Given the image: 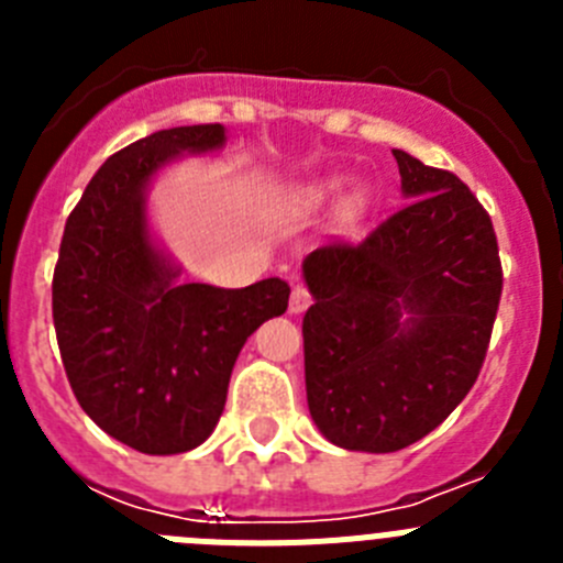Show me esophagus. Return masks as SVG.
I'll use <instances>...</instances> for the list:
<instances>
[{"instance_id": "obj_1", "label": "esophagus", "mask_w": 563, "mask_h": 563, "mask_svg": "<svg viewBox=\"0 0 563 563\" xmlns=\"http://www.w3.org/2000/svg\"><path fill=\"white\" fill-rule=\"evenodd\" d=\"M310 307V290L305 285H296L290 292V312H305Z\"/></svg>"}]
</instances>
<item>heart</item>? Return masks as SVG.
Listing matches in <instances>:
<instances>
[{
	"label": "heart",
	"instance_id": "heart-1",
	"mask_svg": "<svg viewBox=\"0 0 563 563\" xmlns=\"http://www.w3.org/2000/svg\"><path fill=\"white\" fill-rule=\"evenodd\" d=\"M324 200H327V188L324 186H310V188H305V191L296 194L292 206H296L301 213H310V211H316V208L324 206Z\"/></svg>",
	"mask_w": 563,
	"mask_h": 563
}]
</instances>
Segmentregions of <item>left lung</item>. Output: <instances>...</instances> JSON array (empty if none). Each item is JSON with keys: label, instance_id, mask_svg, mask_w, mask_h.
<instances>
[{"label": "left lung", "instance_id": "obj_1", "mask_svg": "<svg viewBox=\"0 0 563 563\" xmlns=\"http://www.w3.org/2000/svg\"><path fill=\"white\" fill-rule=\"evenodd\" d=\"M402 202L369 236L305 258L307 406L330 442L391 454L465 400L501 298L494 222L471 188L391 148Z\"/></svg>", "mask_w": 563, "mask_h": 563}]
</instances>
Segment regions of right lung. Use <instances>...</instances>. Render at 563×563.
Segmentation results:
<instances>
[{
    "label": "right lung",
    "instance_id": "add662e5",
    "mask_svg": "<svg viewBox=\"0 0 563 563\" xmlns=\"http://www.w3.org/2000/svg\"><path fill=\"white\" fill-rule=\"evenodd\" d=\"M222 146V123L148 134L98 168L64 225L53 273L64 372L81 409L141 454H183L211 437L239 352L290 298L285 278L180 285V267L152 242L154 174Z\"/></svg>",
    "mask_w": 563,
    "mask_h": 563
}]
</instances>
